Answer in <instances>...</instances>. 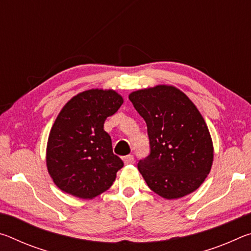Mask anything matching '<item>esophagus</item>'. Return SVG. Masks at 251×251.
<instances>
[{
  "mask_svg": "<svg viewBox=\"0 0 251 251\" xmlns=\"http://www.w3.org/2000/svg\"><path fill=\"white\" fill-rule=\"evenodd\" d=\"M123 159H124V163H125L126 165L134 164V163H135V158H134L133 155H127V156H125Z\"/></svg>",
  "mask_w": 251,
  "mask_h": 251,
  "instance_id": "esophagus-1",
  "label": "esophagus"
}]
</instances>
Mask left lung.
Masks as SVG:
<instances>
[{
    "label": "left lung",
    "instance_id": "8db88e82",
    "mask_svg": "<svg viewBox=\"0 0 251 251\" xmlns=\"http://www.w3.org/2000/svg\"><path fill=\"white\" fill-rule=\"evenodd\" d=\"M128 97L147 125L151 152L137 166L148 187L166 199L195 192L214 159L209 130L196 106L168 85L136 91Z\"/></svg>",
    "mask_w": 251,
    "mask_h": 251
}]
</instances>
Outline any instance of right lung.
I'll return each mask as SVG.
<instances>
[{"label": "right lung", "instance_id": "obj_1", "mask_svg": "<svg viewBox=\"0 0 251 251\" xmlns=\"http://www.w3.org/2000/svg\"><path fill=\"white\" fill-rule=\"evenodd\" d=\"M113 90H88L71 99L50 131L46 165L54 184L64 193L93 199L113 185L124 166L114 155L104 123L123 104Z\"/></svg>", "mask_w": 251, "mask_h": 251}]
</instances>
